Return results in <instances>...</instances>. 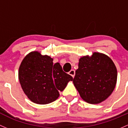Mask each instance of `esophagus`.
<instances>
[{
	"label": "esophagus",
	"instance_id": "esophagus-1",
	"mask_svg": "<svg viewBox=\"0 0 128 128\" xmlns=\"http://www.w3.org/2000/svg\"><path fill=\"white\" fill-rule=\"evenodd\" d=\"M69 74L72 76V77L74 78V76L75 75V71L74 70H70L69 72Z\"/></svg>",
	"mask_w": 128,
	"mask_h": 128
}]
</instances>
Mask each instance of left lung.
<instances>
[{"instance_id": "1", "label": "left lung", "mask_w": 128, "mask_h": 128, "mask_svg": "<svg viewBox=\"0 0 128 128\" xmlns=\"http://www.w3.org/2000/svg\"><path fill=\"white\" fill-rule=\"evenodd\" d=\"M116 80V68L112 60L106 55L95 52L91 56L80 59L73 83L84 100L96 104L110 96Z\"/></svg>"}]
</instances>
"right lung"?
Instances as JSON below:
<instances>
[{"mask_svg": "<svg viewBox=\"0 0 128 128\" xmlns=\"http://www.w3.org/2000/svg\"><path fill=\"white\" fill-rule=\"evenodd\" d=\"M18 78L25 94L32 102L47 104L55 101L73 77L63 71L53 58L32 52L26 55L19 68Z\"/></svg>", "mask_w": 128, "mask_h": 128, "instance_id": "1", "label": "right lung"}]
</instances>
